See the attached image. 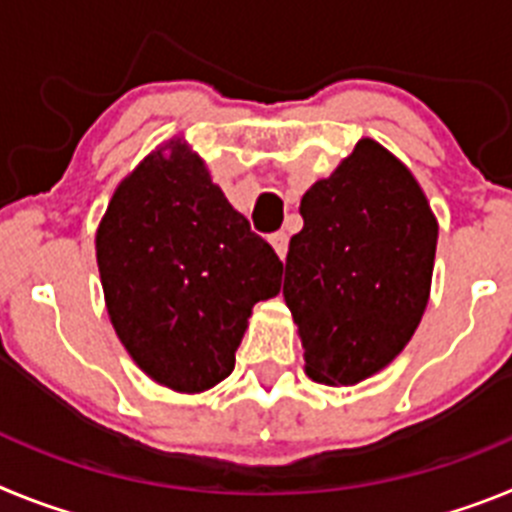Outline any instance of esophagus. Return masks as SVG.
Listing matches in <instances>:
<instances>
[{
    "label": "esophagus",
    "mask_w": 512,
    "mask_h": 512,
    "mask_svg": "<svg viewBox=\"0 0 512 512\" xmlns=\"http://www.w3.org/2000/svg\"><path fill=\"white\" fill-rule=\"evenodd\" d=\"M271 241V246H274V251L279 253V259H287V246H289V238H287V233H284V230H279V233H274L269 238Z\"/></svg>",
    "instance_id": "1"
}]
</instances>
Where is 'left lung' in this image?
Returning <instances> with one entry per match:
<instances>
[{"instance_id":"8db88e82","label":"left lung","mask_w":512,"mask_h":512,"mask_svg":"<svg viewBox=\"0 0 512 512\" xmlns=\"http://www.w3.org/2000/svg\"><path fill=\"white\" fill-rule=\"evenodd\" d=\"M284 302L307 377L348 387L408 346L431 295L438 223L423 189L377 140L361 138L300 202Z\"/></svg>"}]
</instances>
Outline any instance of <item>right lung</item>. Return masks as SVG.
I'll list each match as a JSON object with an SVG mask.
<instances>
[{
	"label": "right lung",
	"instance_id": "add662e5",
	"mask_svg": "<svg viewBox=\"0 0 512 512\" xmlns=\"http://www.w3.org/2000/svg\"><path fill=\"white\" fill-rule=\"evenodd\" d=\"M97 266L122 346L176 392L223 382L253 305L282 287L274 248L182 138L148 153L115 189L97 228Z\"/></svg>",
	"mask_w": 512,
	"mask_h": 512
}]
</instances>
